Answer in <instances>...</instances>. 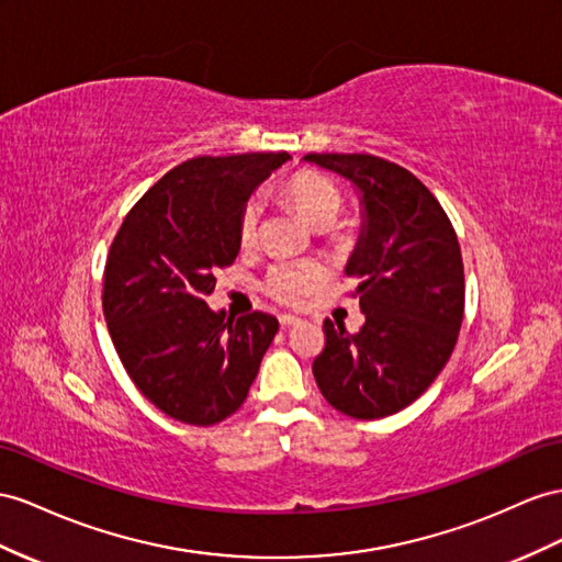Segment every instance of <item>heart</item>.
<instances>
[{
	"mask_svg": "<svg viewBox=\"0 0 562 562\" xmlns=\"http://www.w3.org/2000/svg\"><path fill=\"white\" fill-rule=\"evenodd\" d=\"M333 227L337 233V239L344 249L353 247L356 241V221L353 215L341 209L335 218H333ZM270 292L276 296L280 304L304 311L308 308L315 299L321 296L323 292V282L321 276L315 270L306 268V266H282L270 278Z\"/></svg>",
	"mask_w": 562,
	"mask_h": 562,
	"instance_id": "heart-1",
	"label": "heart"
}]
</instances>
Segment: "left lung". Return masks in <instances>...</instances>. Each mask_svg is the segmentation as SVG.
Returning <instances> with one entry per match:
<instances>
[{
	"mask_svg": "<svg viewBox=\"0 0 562 562\" xmlns=\"http://www.w3.org/2000/svg\"><path fill=\"white\" fill-rule=\"evenodd\" d=\"M272 154L196 156L168 170L125 215L104 266L102 306L127 375L151 404L209 427L247 401L278 318L244 296L211 308L213 268L235 263L251 192Z\"/></svg>",
	"mask_w": 562,
	"mask_h": 562,
	"instance_id": "obj_1",
	"label": "left lung"
}]
</instances>
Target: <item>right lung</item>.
Instances as JSON below:
<instances>
[{
	"label": "right lung",
	"mask_w": 562,
	"mask_h": 562,
	"mask_svg": "<svg viewBox=\"0 0 562 562\" xmlns=\"http://www.w3.org/2000/svg\"><path fill=\"white\" fill-rule=\"evenodd\" d=\"M349 178L366 221L347 266L358 318L325 323L313 378L327 404L375 420L423 396L458 341L465 276L449 215L406 168L370 154H308Z\"/></svg>",
	"instance_id": "right-lung-1"
}]
</instances>
